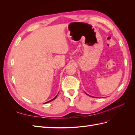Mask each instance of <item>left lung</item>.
<instances>
[{"mask_svg": "<svg viewBox=\"0 0 135 135\" xmlns=\"http://www.w3.org/2000/svg\"><path fill=\"white\" fill-rule=\"evenodd\" d=\"M86 94H87V93H86ZM87 95H88V94H87ZM88 96H89V95H88Z\"/></svg>", "mask_w": 135, "mask_h": 135, "instance_id": "8db88e82", "label": "left lung"}]
</instances>
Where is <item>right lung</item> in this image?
I'll list each match as a JSON object with an SVG mask.
<instances>
[{"label": "right lung", "mask_w": 135, "mask_h": 135, "mask_svg": "<svg viewBox=\"0 0 135 135\" xmlns=\"http://www.w3.org/2000/svg\"><path fill=\"white\" fill-rule=\"evenodd\" d=\"M59 94V93H58ZM58 94H57V95H58ZM57 95H56L54 98V99H52L51 100H50V101H47V102H46V103H44V104H46V103H50V102H51V101H53V100H55V99H56V98L57 97Z\"/></svg>", "instance_id": "add662e5"}]
</instances>
